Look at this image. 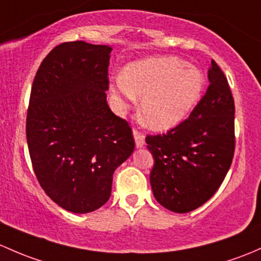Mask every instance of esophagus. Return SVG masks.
Listing matches in <instances>:
<instances>
[{
	"instance_id": "1",
	"label": "esophagus",
	"mask_w": 261,
	"mask_h": 261,
	"mask_svg": "<svg viewBox=\"0 0 261 261\" xmlns=\"http://www.w3.org/2000/svg\"><path fill=\"white\" fill-rule=\"evenodd\" d=\"M134 139H135V145L138 149L142 147L145 145V136L141 133H139L138 130H134Z\"/></svg>"
}]
</instances>
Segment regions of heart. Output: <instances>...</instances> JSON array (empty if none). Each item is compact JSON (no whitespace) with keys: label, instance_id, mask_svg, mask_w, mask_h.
Instances as JSON below:
<instances>
[{"label":"heart","instance_id":"obj_1","mask_svg":"<svg viewBox=\"0 0 261 261\" xmlns=\"http://www.w3.org/2000/svg\"><path fill=\"white\" fill-rule=\"evenodd\" d=\"M204 73L175 56L150 57L127 65L110 90L120 109L141 98L140 117L152 131H169L188 117L201 98Z\"/></svg>","mask_w":261,"mask_h":261}]
</instances>
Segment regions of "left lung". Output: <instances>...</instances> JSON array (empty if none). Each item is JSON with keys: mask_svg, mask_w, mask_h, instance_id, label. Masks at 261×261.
<instances>
[{"mask_svg": "<svg viewBox=\"0 0 261 261\" xmlns=\"http://www.w3.org/2000/svg\"><path fill=\"white\" fill-rule=\"evenodd\" d=\"M209 86L189 119L164 135L147 136L153 156L150 184L155 199L170 211L190 213L220 188L235 149L234 98L215 61Z\"/></svg>", "mask_w": 261, "mask_h": 261, "instance_id": "obj_1", "label": "left lung"}]
</instances>
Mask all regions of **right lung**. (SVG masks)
Listing matches in <instances>:
<instances>
[{"label": "right lung", "instance_id": "add662e5", "mask_svg": "<svg viewBox=\"0 0 261 261\" xmlns=\"http://www.w3.org/2000/svg\"><path fill=\"white\" fill-rule=\"evenodd\" d=\"M112 47L85 41L55 47L35 76L26 136L45 193L62 209L91 213L111 195L112 175L135 149L106 101Z\"/></svg>", "mask_w": 261, "mask_h": 261}]
</instances>
